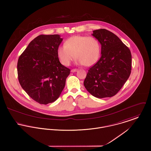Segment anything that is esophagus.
<instances>
[{"label":"esophagus","instance_id":"1","mask_svg":"<svg viewBox=\"0 0 151 151\" xmlns=\"http://www.w3.org/2000/svg\"><path fill=\"white\" fill-rule=\"evenodd\" d=\"M77 69H72L71 70V71L72 72V73H74V72H76V71H77Z\"/></svg>","mask_w":151,"mask_h":151}]
</instances>
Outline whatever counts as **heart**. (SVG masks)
Returning a JSON list of instances; mask_svg holds the SVG:
<instances>
[{
    "mask_svg": "<svg viewBox=\"0 0 151 151\" xmlns=\"http://www.w3.org/2000/svg\"><path fill=\"white\" fill-rule=\"evenodd\" d=\"M100 52V43L96 38L76 35L60 46L57 54L60 62L65 66H69L76 58L78 64L91 66L97 62Z\"/></svg>",
    "mask_w": 151,
    "mask_h": 151,
    "instance_id": "obj_1",
    "label": "heart"
}]
</instances>
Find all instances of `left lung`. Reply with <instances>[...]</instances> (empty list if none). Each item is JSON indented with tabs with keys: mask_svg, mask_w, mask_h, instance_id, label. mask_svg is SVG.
Masks as SVG:
<instances>
[{
	"mask_svg": "<svg viewBox=\"0 0 151 151\" xmlns=\"http://www.w3.org/2000/svg\"><path fill=\"white\" fill-rule=\"evenodd\" d=\"M100 42L101 56L88 70L83 85L97 98L115 95L129 78L132 70V55L129 48L115 34L105 29L93 31Z\"/></svg>",
	"mask_w": 151,
	"mask_h": 151,
	"instance_id": "1",
	"label": "left lung"
}]
</instances>
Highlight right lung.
<instances>
[{"label":"right lung","instance_id":"obj_1","mask_svg":"<svg viewBox=\"0 0 151 151\" xmlns=\"http://www.w3.org/2000/svg\"><path fill=\"white\" fill-rule=\"evenodd\" d=\"M63 40L59 35H41L31 41L17 63L22 89L42 104L56 100L65 88L70 70L62 65L57 54Z\"/></svg>","mask_w":151,"mask_h":151}]
</instances>
